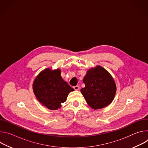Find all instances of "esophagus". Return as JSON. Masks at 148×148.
I'll return each instance as SVG.
<instances>
[{
	"label": "esophagus",
	"mask_w": 148,
	"mask_h": 148,
	"mask_svg": "<svg viewBox=\"0 0 148 148\" xmlns=\"http://www.w3.org/2000/svg\"><path fill=\"white\" fill-rule=\"evenodd\" d=\"M74 89L75 90H76V91H77V90H78L79 89V87L78 86H75V87H74Z\"/></svg>",
	"instance_id": "esophagus-1"
}]
</instances>
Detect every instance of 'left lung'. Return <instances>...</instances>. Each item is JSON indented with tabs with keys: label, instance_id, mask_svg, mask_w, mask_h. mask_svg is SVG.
I'll use <instances>...</instances> for the list:
<instances>
[{
	"label": "left lung",
	"instance_id": "8db88e82",
	"mask_svg": "<svg viewBox=\"0 0 148 148\" xmlns=\"http://www.w3.org/2000/svg\"><path fill=\"white\" fill-rule=\"evenodd\" d=\"M86 87L81 92L89 106L94 110L109 105L114 99L116 86L110 73L100 66L89 69L83 79Z\"/></svg>",
	"mask_w": 148,
	"mask_h": 148
}]
</instances>
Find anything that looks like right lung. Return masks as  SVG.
Wrapping results in <instances>:
<instances>
[{"instance_id":"add662e5","label":"right lung","mask_w":148,"mask_h":148,"mask_svg":"<svg viewBox=\"0 0 148 148\" xmlns=\"http://www.w3.org/2000/svg\"><path fill=\"white\" fill-rule=\"evenodd\" d=\"M37 100L49 110H57L66 102L69 93L74 90L61 76V70L47 68L41 71L33 83Z\"/></svg>"}]
</instances>
